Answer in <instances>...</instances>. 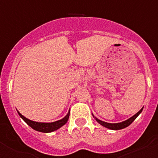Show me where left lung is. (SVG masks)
Instances as JSON below:
<instances>
[{
    "label": "left lung",
    "mask_w": 158,
    "mask_h": 158,
    "mask_svg": "<svg viewBox=\"0 0 158 158\" xmlns=\"http://www.w3.org/2000/svg\"><path fill=\"white\" fill-rule=\"evenodd\" d=\"M142 109H143V107H142L140 111H138L135 115H134L133 116L131 117L130 118H128V119H127V120L125 121H123V122L121 123H110L104 122V121L100 120V119L97 118L96 117H95L93 115V118H95V119L97 121V123H99L100 125H102V126L104 127L108 128V129L110 130H115V131H117V130H121V129H123V128L127 127L129 125H131V124L134 122V120H135V118L140 115L141 112L142 111Z\"/></svg>",
    "instance_id": "1"
}]
</instances>
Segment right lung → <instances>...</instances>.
<instances>
[{
  "label": "right lung",
  "mask_w": 158,
  "mask_h": 158,
  "mask_svg": "<svg viewBox=\"0 0 158 158\" xmlns=\"http://www.w3.org/2000/svg\"><path fill=\"white\" fill-rule=\"evenodd\" d=\"M18 114L20 116V118L24 121L26 123L30 126L32 129H34L35 131H40V132H43V133H50V132H53V131H56V130L59 129L60 127H62L63 125H65L67 123L69 117V111L67 113V115H65L64 118H62L60 120L55 121V122L52 123H40V122H35V121H32L27 118L26 117L21 115L19 111H17Z\"/></svg>",
  "instance_id": "add662e5"
}]
</instances>
